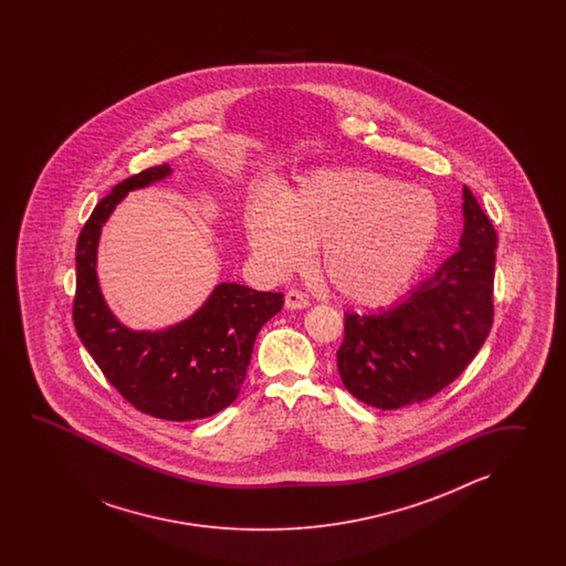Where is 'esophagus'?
Listing matches in <instances>:
<instances>
[{
	"mask_svg": "<svg viewBox=\"0 0 566 566\" xmlns=\"http://www.w3.org/2000/svg\"><path fill=\"white\" fill-rule=\"evenodd\" d=\"M285 307L287 310H305V307H310V300L300 291H289L285 295Z\"/></svg>",
	"mask_w": 566,
	"mask_h": 566,
	"instance_id": "1",
	"label": "esophagus"
}]
</instances>
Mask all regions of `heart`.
<instances>
[{
    "instance_id": "obj_1",
    "label": "heart",
    "mask_w": 566,
    "mask_h": 566,
    "mask_svg": "<svg viewBox=\"0 0 566 566\" xmlns=\"http://www.w3.org/2000/svg\"><path fill=\"white\" fill-rule=\"evenodd\" d=\"M244 229L266 273L287 275L319 247L317 271L329 287L352 303L380 305L409 285L431 253L441 208L429 190L376 171L324 169L283 202L259 196Z\"/></svg>"
}]
</instances>
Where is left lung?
<instances>
[{"instance_id":"1","label":"left lung","mask_w":566,"mask_h":566,"mask_svg":"<svg viewBox=\"0 0 566 566\" xmlns=\"http://www.w3.org/2000/svg\"><path fill=\"white\" fill-rule=\"evenodd\" d=\"M497 234L463 186L459 251L397 305L346 313L337 370L349 395L400 409L451 385L480 352L493 324Z\"/></svg>"}]
</instances>
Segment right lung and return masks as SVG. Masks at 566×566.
Listing matches in <instances>:
<instances>
[{
  "instance_id": "obj_1",
  "label": "right lung",
  "mask_w": 566,
  "mask_h": 566,
  "mask_svg": "<svg viewBox=\"0 0 566 566\" xmlns=\"http://www.w3.org/2000/svg\"><path fill=\"white\" fill-rule=\"evenodd\" d=\"M171 174L168 164L117 184L95 206L76 242L74 327L120 397L166 421L212 417L241 392L254 339L281 312L283 293L220 283L198 312L159 332H135L108 310L96 277L101 229L120 200Z\"/></svg>"
}]
</instances>
